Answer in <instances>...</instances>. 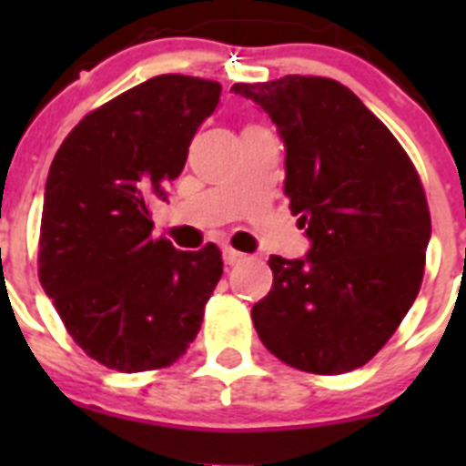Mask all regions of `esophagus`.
Segmentation results:
<instances>
[{
    "label": "esophagus",
    "mask_w": 466,
    "mask_h": 466,
    "mask_svg": "<svg viewBox=\"0 0 466 466\" xmlns=\"http://www.w3.org/2000/svg\"><path fill=\"white\" fill-rule=\"evenodd\" d=\"M224 261H226V266H238V263L245 261V254L236 252V249H230V247H226V249H224Z\"/></svg>",
    "instance_id": "obj_1"
}]
</instances>
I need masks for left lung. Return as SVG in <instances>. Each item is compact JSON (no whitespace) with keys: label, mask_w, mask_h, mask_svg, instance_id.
<instances>
[{"label":"left lung","mask_w":466,"mask_h":466,"mask_svg":"<svg viewBox=\"0 0 466 466\" xmlns=\"http://www.w3.org/2000/svg\"><path fill=\"white\" fill-rule=\"evenodd\" d=\"M284 142V193L306 228V258L270 257L273 289L254 303L258 339L299 371L339 376L390 340L425 273L431 219L401 144L350 88L289 74L233 84Z\"/></svg>","instance_id":"left-lung-1"}]
</instances>
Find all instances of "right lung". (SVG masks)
Returning a JSON list of instances; mask_svg holds the SVG:
<instances>
[{
	"instance_id": "add662e5",
	"label": "right lung",
	"mask_w": 466,
	"mask_h": 466,
	"mask_svg": "<svg viewBox=\"0 0 466 466\" xmlns=\"http://www.w3.org/2000/svg\"><path fill=\"white\" fill-rule=\"evenodd\" d=\"M217 81L160 74L90 111L60 144L44 193L39 279L86 355L123 373L175 364L224 273L217 245L154 240L188 144L219 105Z\"/></svg>"
}]
</instances>
